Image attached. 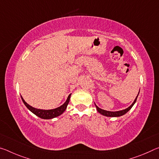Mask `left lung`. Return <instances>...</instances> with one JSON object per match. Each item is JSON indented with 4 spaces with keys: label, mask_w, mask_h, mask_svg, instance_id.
Listing matches in <instances>:
<instances>
[{
    "label": "left lung",
    "mask_w": 159,
    "mask_h": 159,
    "mask_svg": "<svg viewBox=\"0 0 159 159\" xmlns=\"http://www.w3.org/2000/svg\"><path fill=\"white\" fill-rule=\"evenodd\" d=\"M139 95V93H138ZM138 96L136 97L135 99H134L133 103L131 104V105L128 107L127 109H123V110H121V111H106V110H104V109H102L100 108H99V107L96 105V108H97V110H98V111L99 113V114H101L102 115L105 116H109V117H118V116H123L125 114H126L129 110H130L132 107H133V106L134 104V103H135V102L137 100V98H138Z\"/></svg>",
    "instance_id": "1"
}]
</instances>
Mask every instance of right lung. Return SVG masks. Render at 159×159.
I'll list each match as a JSON object with an SVG mask.
<instances>
[{
  "label": "right lung",
  "mask_w": 159,
  "mask_h": 159,
  "mask_svg": "<svg viewBox=\"0 0 159 159\" xmlns=\"http://www.w3.org/2000/svg\"><path fill=\"white\" fill-rule=\"evenodd\" d=\"M71 95V94H70V95L68 96L66 101L64 102L62 105L60 106V107H57V108L56 109H50V110H43V109H39L34 108V107H32L31 106L29 105V104H28L25 100H24L22 97L21 96V99H22L24 104H25V106L27 107V108L30 110L33 114L36 115L37 116H39V118H43V119H51V118H55L58 116L61 115L64 111H65L66 109V107L68 105L69 102Z\"/></svg>",
  "instance_id": "right-lung-1"
}]
</instances>
